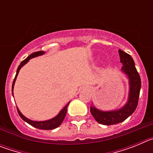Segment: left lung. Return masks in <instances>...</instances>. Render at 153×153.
Here are the masks:
<instances>
[{
  "instance_id": "8db88e82",
  "label": "left lung",
  "mask_w": 153,
  "mask_h": 153,
  "mask_svg": "<svg viewBox=\"0 0 153 153\" xmlns=\"http://www.w3.org/2000/svg\"><path fill=\"white\" fill-rule=\"evenodd\" d=\"M119 53L120 63L123 64L121 71L129 79V95L125 105L115 110L102 111L95 107L92 103L90 106V113L97 120V122L102 125H113L123 122L134 113L137 107L138 100L140 97L141 79L135 67L134 60L130 55L121 50H119Z\"/></svg>"
}]
</instances>
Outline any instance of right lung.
Instances as JSON below:
<instances>
[{
    "mask_svg": "<svg viewBox=\"0 0 153 153\" xmlns=\"http://www.w3.org/2000/svg\"><path fill=\"white\" fill-rule=\"evenodd\" d=\"M45 53V52L43 51H37V52H35L33 53H31L30 56H28L24 60H23L22 62L21 63V64L19 65L18 68L17 70V74H16L15 76V78L13 79V85H12V94L13 95V86H14V83H15V81L16 79H17V76L18 75V73L20 71V70L21 69V67L23 66L26 64L28 61H29L30 59L32 58H34L36 57V56H41V55H44ZM69 103L66 105L63 109H61L60 111V113H58L56 115V117H53V118L51 119V120H45V121H33V120H31L30 119L27 118L26 117H24V115L21 113V111L19 110V109L17 108V112H18L19 115H20V117H21L24 121H25L26 123H27L28 124L31 125L32 126L35 127V128H37V129H47V130H49V129H56L59 126H60V124L63 123V120H64L65 117H66V114H67V106H68Z\"/></svg>",
    "mask_w": 153,
    "mask_h": 153,
    "instance_id": "obj_1",
    "label": "right lung"
}]
</instances>
